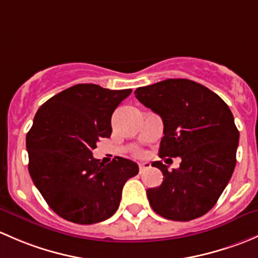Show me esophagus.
Listing matches in <instances>:
<instances>
[{
  "instance_id": "obj_1",
  "label": "esophagus",
  "mask_w": 258,
  "mask_h": 258,
  "mask_svg": "<svg viewBox=\"0 0 258 258\" xmlns=\"http://www.w3.org/2000/svg\"><path fill=\"white\" fill-rule=\"evenodd\" d=\"M149 168H150V163H142V164H139V171L140 172L145 171V170L149 169Z\"/></svg>"
}]
</instances>
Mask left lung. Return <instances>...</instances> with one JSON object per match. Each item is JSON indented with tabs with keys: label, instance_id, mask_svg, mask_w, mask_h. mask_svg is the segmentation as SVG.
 Instances as JSON below:
<instances>
[{
	"label": "left lung",
	"instance_id": "8db88e82",
	"mask_svg": "<svg viewBox=\"0 0 258 258\" xmlns=\"http://www.w3.org/2000/svg\"><path fill=\"white\" fill-rule=\"evenodd\" d=\"M142 104L164 123L160 158H181L169 171L161 161L164 180L149 188L151 209L172 221H190L214 208L232 176L240 133L230 108L216 93L190 79H166L134 92Z\"/></svg>",
	"mask_w": 258,
	"mask_h": 258
}]
</instances>
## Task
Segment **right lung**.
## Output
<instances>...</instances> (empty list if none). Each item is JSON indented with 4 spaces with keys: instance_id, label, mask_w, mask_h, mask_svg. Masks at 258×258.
Instances as JSON below:
<instances>
[{
    "instance_id": "obj_1",
    "label": "right lung",
    "mask_w": 258,
    "mask_h": 258,
    "mask_svg": "<svg viewBox=\"0 0 258 258\" xmlns=\"http://www.w3.org/2000/svg\"><path fill=\"white\" fill-rule=\"evenodd\" d=\"M132 89L77 84L47 100L26 137L33 184L58 216L79 225L104 221L119 208L121 190L139 171L118 158L104 165L92 155L111 134V114Z\"/></svg>"
}]
</instances>
